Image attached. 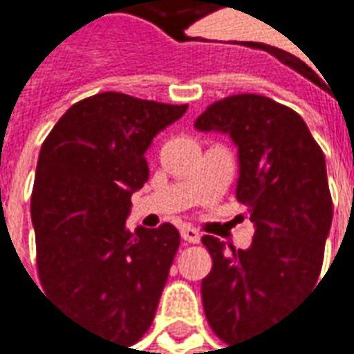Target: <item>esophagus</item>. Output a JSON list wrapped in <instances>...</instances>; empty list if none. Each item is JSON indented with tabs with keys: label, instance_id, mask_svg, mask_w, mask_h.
Segmentation results:
<instances>
[{
	"label": "esophagus",
	"instance_id": "obj_1",
	"mask_svg": "<svg viewBox=\"0 0 354 354\" xmlns=\"http://www.w3.org/2000/svg\"><path fill=\"white\" fill-rule=\"evenodd\" d=\"M180 235H182V239L186 241V243H200V231L198 229H194L192 225H184L182 229H180Z\"/></svg>",
	"mask_w": 354,
	"mask_h": 354
}]
</instances>
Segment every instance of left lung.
Returning a JSON list of instances; mask_svg holds the SVG:
<instances>
[{"instance_id": "obj_1", "label": "left lung", "mask_w": 354, "mask_h": 354, "mask_svg": "<svg viewBox=\"0 0 354 354\" xmlns=\"http://www.w3.org/2000/svg\"><path fill=\"white\" fill-rule=\"evenodd\" d=\"M194 127L235 142L237 200L254 225L245 250L201 237L214 259L201 280L203 311L215 335L233 345L280 322L319 280L333 219L325 156L294 109L257 93L215 102Z\"/></svg>"}]
</instances>
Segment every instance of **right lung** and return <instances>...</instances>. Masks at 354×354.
Returning <instances> with one entry per match:
<instances>
[{"label": "right lung", "instance_id": "add662e5", "mask_svg": "<svg viewBox=\"0 0 354 354\" xmlns=\"http://www.w3.org/2000/svg\"><path fill=\"white\" fill-rule=\"evenodd\" d=\"M188 105L104 92L74 104L44 139L31 196L44 292L93 333L131 347L147 333L180 247L174 225L129 231L145 153Z\"/></svg>", "mask_w": 354, "mask_h": 354}]
</instances>
